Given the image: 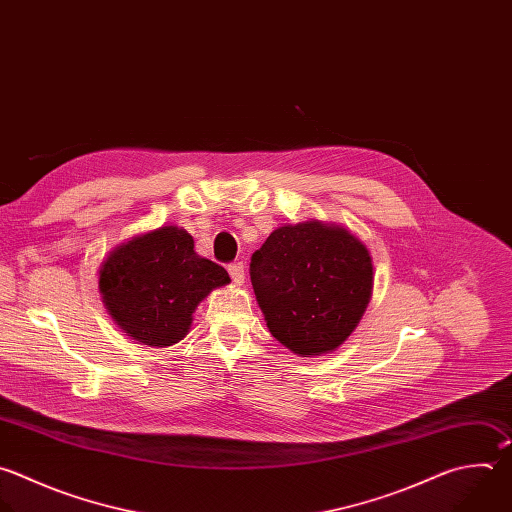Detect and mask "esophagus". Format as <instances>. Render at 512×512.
I'll list each match as a JSON object with an SVG mask.
<instances>
[{"mask_svg": "<svg viewBox=\"0 0 512 512\" xmlns=\"http://www.w3.org/2000/svg\"><path fill=\"white\" fill-rule=\"evenodd\" d=\"M227 269H229V275L235 283L241 285L245 281V265L243 263H231Z\"/></svg>", "mask_w": 512, "mask_h": 512, "instance_id": "esophagus-1", "label": "esophagus"}]
</instances>
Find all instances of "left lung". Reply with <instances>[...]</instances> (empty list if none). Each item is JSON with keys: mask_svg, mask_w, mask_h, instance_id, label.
Returning <instances> with one entry per match:
<instances>
[{"mask_svg": "<svg viewBox=\"0 0 512 512\" xmlns=\"http://www.w3.org/2000/svg\"><path fill=\"white\" fill-rule=\"evenodd\" d=\"M249 271L271 335L301 358L342 346L374 289L366 245L344 227L313 219L275 229Z\"/></svg>", "mask_w": 512, "mask_h": 512, "instance_id": "1", "label": "left lung"}]
</instances>
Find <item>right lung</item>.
<instances>
[{
    "label": "right lung",
    "mask_w": 512,
    "mask_h": 512,
    "mask_svg": "<svg viewBox=\"0 0 512 512\" xmlns=\"http://www.w3.org/2000/svg\"><path fill=\"white\" fill-rule=\"evenodd\" d=\"M102 301L116 325L150 348L179 344L197 305L229 273L195 253L193 237L166 225L114 247L98 271Z\"/></svg>",
    "instance_id": "add662e5"
}]
</instances>
